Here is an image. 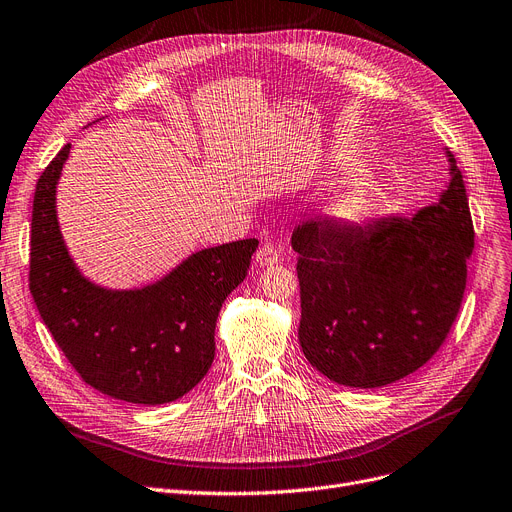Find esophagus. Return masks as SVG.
<instances>
[{
    "label": "esophagus",
    "mask_w": 512,
    "mask_h": 512,
    "mask_svg": "<svg viewBox=\"0 0 512 512\" xmlns=\"http://www.w3.org/2000/svg\"><path fill=\"white\" fill-rule=\"evenodd\" d=\"M255 259H257V263L261 265V268H270V265L278 263V259H280V251H278L276 244H272V242H265V244H261V249L257 251Z\"/></svg>",
    "instance_id": "34e87169"
}]
</instances>
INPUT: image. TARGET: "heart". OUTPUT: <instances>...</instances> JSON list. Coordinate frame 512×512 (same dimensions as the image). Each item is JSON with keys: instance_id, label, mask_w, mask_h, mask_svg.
<instances>
[{"instance_id": "obj_1", "label": "heart", "mask_w": 512, "mask_h": 512, "mask_svg": "<svg viewBox=\"0 0 512 512\" xmlns=\"http://www.w3.org/2000/svg\"><path fill=\"white\" fill-rule=\"evenodd\" d=\"M381 192L368 175H351L324 207L332 226L355 228L381 211Z\"/></svg>"}]
</instances>
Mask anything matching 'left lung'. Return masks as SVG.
I'll use <instances>...</instances> for the list:
<instances>
[{
  "instance_id": "left-lung-1",
  "label": "left lung",
  "mask_w": 512,
  "mask_h": 512,
  "mask_svg": "<svg viewBox=\"0 0 512 512\" xmlns=\"http://www.w3.org/2000/svg\"><path fill=\"white\" fill-rule=\"evenodd\" d=\"M414 217L293 232L301 286L299 343L307 362L345 387L376 389L425 366L446 341L475 247L462 173Z\"/></svg>"
}]
</instances>
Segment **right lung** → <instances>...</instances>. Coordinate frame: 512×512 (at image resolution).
<instances>
[{
	"instance_id": "add662e5",
	"label": "right lung",
	"mask_w": 512,
	"mask_h": 512,
	"mask_svg": "<svg viewBox=\"0 0 512 512\" xmlns=\"http://www.w3.org/2000/svg\"><path fill=\"white\" fill-rule=\"evenodd\" d=\"M66 144L37 180L29 288L54 341L81 379L129 404L159 406L205 379L215 358V324L244 280L257 240L192 253L161 280L117 291L87 280L73 261L56 215Z\"/></svg>"
}]
</instances>
